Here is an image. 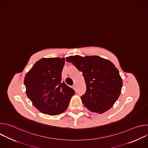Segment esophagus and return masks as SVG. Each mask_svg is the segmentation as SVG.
<instances>
[{
	"instance_id": "obj_1",
	"label": "esophagus",
	"mask_w": 148,
	"mask_h": 148,
	"mask_svg": "<svg viewBox=\"0 0 148 148\" xmlns=\"http://www.w3.org/2000/svg\"><path fill=\"white\" fill-rule=\"evenodd\" d=\"M73 88H74V89L75 90H76V88H77V85L76 84H74V86H73Z\"/></svg>"
}]
</instances>
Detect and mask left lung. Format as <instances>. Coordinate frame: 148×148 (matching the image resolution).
I'll return each instance as SVG.
<instances>
[{
  "mask_svg": "<svg viewBox=\"0 0 148 148\" xmlns=\"http://www.w3.org/2000/svg\"><path fill=\"white\" fill-rule=\"evenodd\" d=\"M66 60L82 72L86 92L81 99L84 106L90 111L99 114L110 110L118 99L123 84L113 63L97 56H71Z\"/></svg>",
  "mask_w": 148,
  "mask_h": 148,
  "instance_id": "1",
  "label": "left lung"
}]
</instances>
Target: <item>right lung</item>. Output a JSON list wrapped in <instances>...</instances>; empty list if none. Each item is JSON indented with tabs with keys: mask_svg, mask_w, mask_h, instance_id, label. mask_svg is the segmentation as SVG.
Wrapping results in <instances>:
<instances>
[{
	"mask_svg": "<svg viewBox=\"0 0 148 148\" xmlns=\"http://www.w3.org/2000/svg\"><path fill=\"white\" fill-rule=\"evenodd\" d=\"M64 57L43 58L26 74V95L41 112L57 115L64 112L75 91L61 81Z\"/></svg>",
	"mask_w": 148,
	"mask_h": 148,
	"instance_id": "1",
	"label": "right lung"
}]
</instances>
